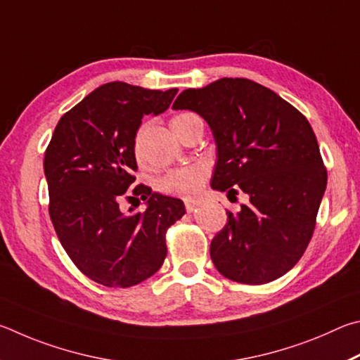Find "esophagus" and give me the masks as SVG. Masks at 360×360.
<instances>
[{
    "instance_id": "34e87169",
    "label": "esophagus",
    "mask_w": 360,
    "mask_h": 360,
    "mask_svg": "<svg viewBox=\"0 0 360 360\" xmlns=\"http://www.w3.org/2000/svg\"><path fill=\"white\" fill-rule=\"evenodd\" d=\"M185 207H186V212H188V213L196 212V209L199 207V200H186Z\"/></svg>"
}]
</instances>
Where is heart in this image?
I'll return each instance as SVG.
<instances>
[{"mask_svg": "<svg viewBox=\"0 0 360 360\" xmlns=\"http://www.w3.org/2000/svg\"><path fill=\"white\" fill-rule=\"evenodd\" d=\"M196 117L191 112H180L170 120V128L174 129L176 134L181 126H184L188 120ZM142 131L141 128L137 131L134 137V142H132V151H134V156H141V139H142ZM207 181V170L202 166H186L180 169H174L170 172L164 174L162 176L156 180V188L158 191L162 194H167V196H175V198H185L190 199L194 198L196 194L200 193Z\"/></svg>", "mask_w": 360, "mask_h": 360, "instance_id": "obj_1", "label": "heart"}]
</instances>
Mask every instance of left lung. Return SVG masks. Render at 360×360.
Wrapping results in <instances>:
<instances>
[{
	"label": "left lung",
	"mask_w": 360,
	"mask_h": 360,
	"mask_svg": "<svg viewBox=\"0 0 360 360\" xmlns=\"http://www.w3.org/2000/svg\"><path fill=\"white\" fill-rule=\"evenodd\" d=\"M172 109L196 112L212 128L213 190L248 196L213 237L217 270L243 285L280 278L304 256L327 185L308 120L275 91L238 77L181 91Z\"/></svg>",
	"instance_id": "8db88e82"
}]
</instances>
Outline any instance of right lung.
Here are the masks:
<instances>
[{"label":"right lung","instance_id":"1","mask_svg":"<svg viewBox=\"0 0 360 360\" xmlns=\"http://www.w3.org/2000/svg\"><path fill=\"white\" fill-rule=\"evenodd\" d=\"M176 91L104 84L60 118L50 139L44 158L50 219L75 267L103 286L129 288L156 274L167 255L166 232L185 215L180 199L142 184L129 188L142 118L167 110ZM129 192L148 209L122 212L117 202Z\"/></svg>","mask_w":360,"mask_h":360}]
</instances>
